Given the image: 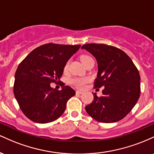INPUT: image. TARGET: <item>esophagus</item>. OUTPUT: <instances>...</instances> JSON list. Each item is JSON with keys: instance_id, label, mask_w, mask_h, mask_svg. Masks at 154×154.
Returning a JSON list of instances; mask_svg holds the SVG:
<instances>
[{"instance_id": "34e87169", "label": "esophagus", "mask_w": 154, "mask_h": 154, "mask_svg": "<svg viewBox=\"0 0 154 154\" xmlns=\"http://www.w3.org/2000/svg\"><path fill=\"white\" fill-rule=\"evenodd\" d=\"M82 93H83V92L81 91H76V93H77V94H82Z\"/></svg>"}]
</instances>
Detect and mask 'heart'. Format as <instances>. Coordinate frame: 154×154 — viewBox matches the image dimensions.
Listing matches in <instances>:
<instances>
[{
  "mask_svg": "<svg viewBox=\"0 0 154 154\" xmlns=\"http://www.w3.org/2000/svg\"><path fill=\"white\" fill-rule=\"evenodd\" d=\"M90 58L91 57L90 56H88V55H82V56H81L80 59L81 61H82V62L83 63L85 60L90 59ZM68 66L69 62H66L64 66L65 71L68 69ZM88 82H89V78H88V77H77V78H74L71 80L72 84L78 88H83L85 86L86 83Z\"/></svg>",
  "mask_w": 154,
  "mask_h": 154,
  "instance_id": "1",
  "label": "heart"
}]
</instances>
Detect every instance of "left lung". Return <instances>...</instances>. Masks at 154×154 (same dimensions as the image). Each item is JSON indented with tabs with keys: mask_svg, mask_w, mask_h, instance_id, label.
Returning a JSON list of instances; mask_svg holds the SVG:
<instances>
[{
	"mask_svg": "<svg viewBox=\"0 0 154 154\" xmlns=\"http://www.w3.org/2000/svg\"><path fill=\"white\" fill-rule=\"evenodd\" d=\"M98 61L94 88L104 87L103 95L95 93L85 110L92 118L103 123L122 119L135 106L140 94V74L130 57L118 48L106 44H85Z\"/></svg>",
	"mask_w": 154,
	"mask_h": 154,
	"instance_id": "8db88e82",
	"label": "left lung"
}]
</instances>
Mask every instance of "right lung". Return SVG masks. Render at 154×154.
<instances>
[{"label": "right lung", "mask_w": 154, "mask_h": 154, "mask_svg": "<svg viewBox=\"0 0 154 154\" xmlns=\"http://www.w3.org/2000/svg\"><path fill=\"white\" fill-rule=\"evenodd\" d=\"M79 48L80 45L45 44L34 49L19 63L14 93L28 119L48 123L62 115L75 91L62 82L60 91L51 88V83L59 82L65 64Z\"/></svg>", "instance_id": "add662e5"}]
</instances>
